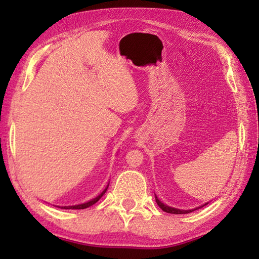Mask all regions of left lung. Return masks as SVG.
Masks as SVG:
<instances>
[{"label":"left lung","instance_id":"obj_1","mask_svg":"<svg viewBox=\"0 0 259 259\" xmlns=\"http://www.w3.org/2000/svg\"><path fill=\"white\" fill-rule=\"evenodd\" d=\"M155 201H156V203H157V205H159V207L163 210V211H165V212H168V213H175V214H182V213H190V212H192V211H194V210H198L199 208H202L203 205H205V204H208V203H204L203 205H201V207H198V208H194V209H190V210H183V209H177V208H174V207H169V205H166V204H164V203H162L161 201L157 199V196L155 195Z\"/></svg>","mask_w":259,"mask_h":259}]
</instances>
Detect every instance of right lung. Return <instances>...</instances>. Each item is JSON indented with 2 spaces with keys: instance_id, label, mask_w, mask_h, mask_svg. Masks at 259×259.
I'll list each match as a JSON object with an SVG mask.
<instances>
[{
  "instance_id": "right-lung-1",
  "label": "right lung",
  "mask_w": 259,
  "mask_h": 259,
  "mask_svg": "<svg viewBox=\"0 0 259 259\" xmlns=\"http://www.w3.org/2000/svg\"><path fill=\"white\" fill-rule=\"evenodd\" d=\"M107 188H108V185L105 187V190L102 193H100L99 195H97L94 199H91L90 201H88V202L81 203V204H75V205H64V207H59V205H58V208H61V209H85V208H89L90 205H93V204H95L96 202H97V201H99V199L102 198V196L105 194V193H106Z\"/></svg>"
}]
</instances>
